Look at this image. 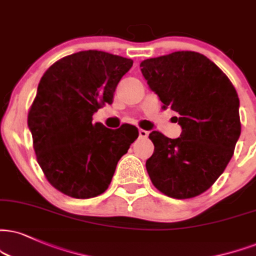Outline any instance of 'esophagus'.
Instances as JSON below:
<instances>
[{
    "label": "esophagus",
    "instance_id": "1",
    "mask_svg": "<svg viewBox=\"0 0 256 256\" xmlns=\"http://www.w3.org/2000/svg\"><path fill=\"white\" fill-rule=\"evenodd\" d=\"M138 135H140V138H148L150 133H148L147 130H144V129H140V130H138Z\"/></svg>",
    "mask_w": 256,
    "mask_h": 256
}]
</instances>
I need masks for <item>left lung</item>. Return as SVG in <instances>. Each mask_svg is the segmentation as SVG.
Here are the masks:
<instances>
[{
  "instance_id": "obj_1",
  "label": "left lung",
  "mask_w": 256,
  "mask_h": 256,
  "mask_svg": "<svg viewBox=\"0 0 256 256\" xmlns=\"http://www.w3.org/2000/svg\"><path fill=\"white\" fill-rule=\"evenodd\" d=\"M164 109L178 114L180 138L152 132L154 153L146 162L153 185L168 197L203 194L226 170L241 134L240 100L224 72L192 51L146 59L140 64Z\"/></svg>"
}]
</instances>
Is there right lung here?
<instances>
[{
    "instance_id": "1",
    "label": "right lung",
    "mask_w": 256,
    "mask_h": 256,
    "mask_svg": "<svg viewBox=\"0 0 256 256\" xmlns=\"http://www.w3.org/2000/svg\"><path fill=\"white\" fill-rule=\"evenodd\" d=\"M132 59L102 51H82L59 59L41 77L28 127L38 164L62 194L78 200L108 188L116 165L138 136L136 127L109 129L92 115L112 104Z\"/></svg>"
}]
</instances>
